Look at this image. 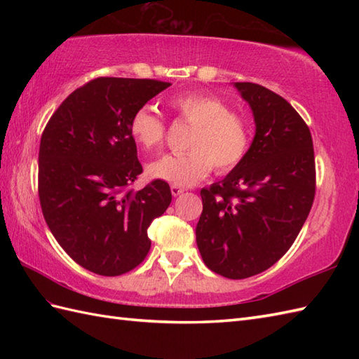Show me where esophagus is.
<instances>
[{
  "label": "esophagus",
  "mask_w": 359,
  "mask_h": 359,
  "mask_svg": "<svg viewBox=\"0 0 359 359\" xmlns=\"http://www.w3.org/2000/svg\"><path fill=\"white\" fill-rule=\"evenodd\" d=\"M171 193H172V196L174 197H177V196H182L185 193V189L184 188H180V187H171Z\"/></svg>",
  "instance_id": "esophagus-1"
}]
</instances>
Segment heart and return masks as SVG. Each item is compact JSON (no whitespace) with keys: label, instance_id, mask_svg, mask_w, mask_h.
<instances>
[{"label":"heart","instance_id":"1","mask_svg":"<svg viewBox=\"0 0 359 359\" xmlns=\"http://www.w3.org/2000/svg\"><path fill=\"white\" fill-rule=\"evenodd\" d=\"M170 106L184 123L191 126L184 154H168L148 166L151 177L174 187H191L211 172L224 174L239 166L247 157L253 128L250 120L231 109L222 98L207 93L174 95ZM129 133L144 149L163 144L166 126L154 106L143 104L133 114Z\"/></svg>","mask_w":359,"mask_h":359}]
</instances>
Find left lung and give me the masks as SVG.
Segmentation results:
<instances>
[{
  "label": "left lung",
  "mask_w": 359,
  "mask_h": 359,
  "mask_svg": "<svg viewBox=\"0 0 359 359\" xmlns=\"http://www.w3.org/2000/svg\"><path fill=\"white\" fill-rule=\"evenodd\" d=\"M234 86L251 106L256 135L243 162L201 191L196 241L210 270L245 279L293 245L313 205L316 168L310 129L285 98L256 83Z\"/></svg>",
  "instance_id": "8db88e82"
}]
</instances>
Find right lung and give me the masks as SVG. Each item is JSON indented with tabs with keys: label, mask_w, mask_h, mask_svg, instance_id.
<instances>
[{
	"label": "right lung",
	"mask_w": 359,
	"mask_h": 359,
	"mask_svg": "<svg viewBox=\"0 0 359 359\" xmlns=\"http://www.w3.org/2000/svg\"><path fill=\"white\" fill-rule=\"evenodd\" d=\"M171 83L98 77L75 89L46 125L38 152V197L50 233L83 269L120 276L143 262L148 226L171 203L143 172L129 133L133 114Z\"/></svg>",
	"instance_id": "obj_1"
}]
</instances>
